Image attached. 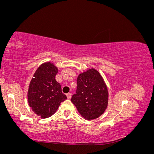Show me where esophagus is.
I'll use <instances>...</instances> for the list:
<instances>
[{
  "mask_svg": "<svg viewBox=\"0 0 154 154\" xmlns=\"http://www.w3.org/2000/svg\"><path fill=\"white\" fill-rule=\"evenodd\" d=\"M66 95H67V97L68 99H71V96H72V94H71V92L67 93V94Z\"/></svg>",
  "mask_w": 154,
  "mask_h": 154,
  "instance_id": "1",
  "label": "esophagus"
}]
</instances>
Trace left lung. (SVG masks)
<instances>
[{"instance_id":"1","label":"left lung","mask_w":154,"mask_h":154,"mask_svg":"<svg viewBox=\"0 0 154 154\" xmlns=\"http://www.w3.org/2000/svg\"><path fill=\"white\" fill-rule=\"evenodd\" d=\"M76 94L71 97L83 118L87 120L96 119L103 114L108 105L107 87L100 72L90 69L78 75Z\"/></svg>"}]
</instances>
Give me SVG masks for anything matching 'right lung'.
Wrapping results in <instances>:
<instances>
[{
    "mask_svg": "<svg viewBox=\"0 0 154 154\" xmlns=\"http://www.w3.org/2000/svg\"><path fill=\"white\" fill-rule=\"evenodd\" d=\"M58 68L45 62L35 71L29 83L27 100L34 112L42 118H48L57 110L61 102L67 99L55 76Z\"/></svg>",
    "mask_w": 154,
    "mask_h": 154,
    "instance_id": "add662e5",
    "label": "right lung"
}]
</instances>
